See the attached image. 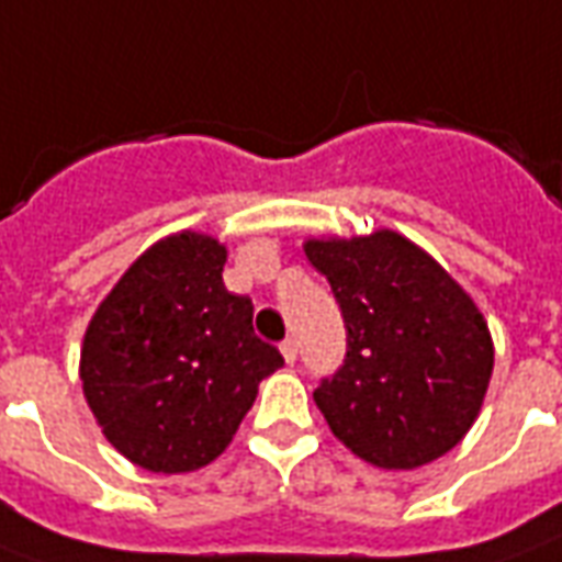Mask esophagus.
I'll list each match as a JSON object with an SVG mask.
<instances>
[{"label":"esophagus","mask_w":562,"mask_h":562,"mask_svg":"<svg viewBox=\"0 0 562 562\" xmlns=\"http://www.w3.org/2000/svg\"><path fill=\"white\" fill-rule=\"evenodd\" d=\"M296 353H299L296 338H286V341H281V356H284L286 362H296Z\"/></svg>","instance_id":"34e87169"}]
</instances>
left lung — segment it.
I'll list each match as a JSON object with an SVG mask.
<instances>
[{"label":"left lung","instance_id":"left-lung-1","mask_svg":"<svg viewBox=\"0 0 562 562\" xmlns=\"http://www.w3.org/2000/svg\"><path fill=\"white\" fill-rule=\"evenodd\" d=\"M347 329L344 366L314 389L362 461L416 470L464 440L494 371L488 323L443 266L395 231L308 239Z\"/></svg>","mask_w":562,"mask_h":562}]
</instances>
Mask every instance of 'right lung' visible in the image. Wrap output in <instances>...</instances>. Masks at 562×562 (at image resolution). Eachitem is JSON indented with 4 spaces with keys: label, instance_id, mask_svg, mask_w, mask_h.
<instances>
[{
    "label": "right lung",
    "instance_id": "obj_1",
    "mask_svg": "<svg viewBox=\"0 0 562 562\" xmlns=\"http://www.w3.org/2000/svg\"><path fill=\"white\" fill-rule=\"evenodd\" d=\"M227 248L182 231L128 266L89 321L80 380L116 452L151 473L215 461L284 366L254 335V305L224 286Z\"/></svg>",
    "mask_w": 562,
    "mask_h": 562
}]
</instances>
